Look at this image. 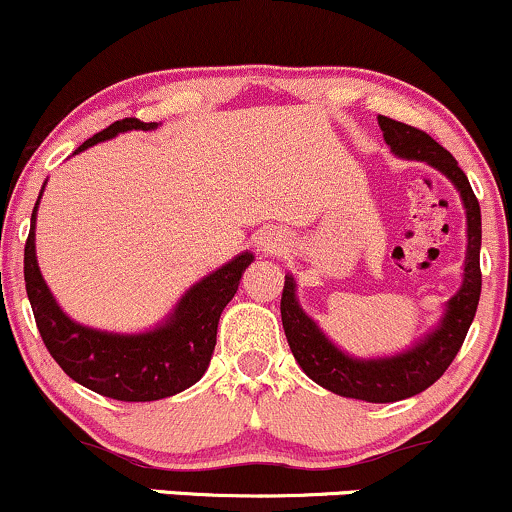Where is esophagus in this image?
Returning a JSON list of instances; mask_svg holds the SVG:
<instances>
[{
    "label": "esophagus",
    "instance_id": "1",
    "mask_svg": "<svg viewBox=\"0 0 512 512\" xmlns=\"http://www.w3.org/2000/svg\"><path fill=\"white\" fill-rule=\"evenodd\" d=\"M258 246H261V251H268V254H273V251L280 249V244L275 242L273 237H263L261 242H258Z\"/></svg>",
    "mask_w": 512,
    "mask_h": 512
}]
</instances>
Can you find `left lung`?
Returning a JSON list of instances; mask_svg holds the SVG:
<instances>
[{
    "instance_id": "1",
    "label": "left lung",
    "mask_w": 512,
    "mask_h": 512,
    "mask_svg": "<svg viewBox=\"0 0 512 512\" xmlns=\"http://www.w3.org/2000/svg\"><path fill=\"white\" fill-rule=\"evenodd\" d=\"M383 138L400 158L424 160L431 167L441 170L458 186L462 203L467 210V258L465 280L460 292L448 302L446 316L429 338L414 345L410 352L388 359H362L347 357L330 342L318 326L304 314L294 297V278L285 275L282 287L280 316L285 328L290 350L302 366L304 374L318 386L342 398H357L366 402H398L422 393L446 374L460 352L477 314L479 294H482V268H479V249H482V210L474 196L467 174L458 167V160L446 148L438 146L426 131L417 126L395 122V119L378 114Z\"/></svg>"
}]
</instances>
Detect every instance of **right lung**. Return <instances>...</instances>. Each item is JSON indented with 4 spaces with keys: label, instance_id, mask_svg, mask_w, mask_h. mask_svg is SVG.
<instances>
[{
    "label": "right lung",
    "instance_id": "add662e5",
    "mask_svg": "<svg viewBox=\"0 0 512 512\" xmlns=\"http://www.w3.org/2000/svg\"><path fill=\"white\" fill-rule=\"evenodd\" d=\"M155 126V122L146 124L136 117L119 119L81 143L76 153L122 131H148ZM35 210L38 203L30 215L23 278L40 338L64 374L93 393L122 402L162 400L194 386L206 374L213 357L222 309L237 294L239 280L254 261V254L244 251L208 278L196 282L160 328L141 335L102 333L71 321L47 290L35 258Z\"/></svg>",
    "mask_w": 512,
    "mask_h": 512
}]
</instances>
